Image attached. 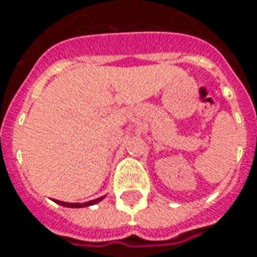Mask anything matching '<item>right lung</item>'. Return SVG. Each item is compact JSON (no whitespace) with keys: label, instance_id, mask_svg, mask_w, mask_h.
<instances>
[{"label":"right lung","instance_id":"add662e5","mask_svg":"<svg viewBox=\"0 0 257 257\" xmlns=\"http://www.w3.org/2000/svg\"><path fill=\"white\" fill-rule=\"evenodd\" d=\"M104 197L97 198V199H93V201H89V202H83V204H79V202H75V204H72V202H62V201H58V199H53L56 204L62 205V206H66V208H84V206H90V205L97 204V202H100L101 199Z\"/></svg>","mask_w":257,"mask_h":257}]
</instances>
